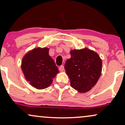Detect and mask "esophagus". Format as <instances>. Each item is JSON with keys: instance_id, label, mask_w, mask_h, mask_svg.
<instances>
[{"instance_id": "obj_1", "label": "esophagus", "mask_w": 125, "mask_h": 125, "mask_svg": "<svg viewBox=\"0 0 125 125\" xmlns=\"http://www.w3.org/2000/svg\"><path fill=\"white\" fill-rule=\"evenodd\" d=\"M59 69L60 71L63 72L64 70V67L63 66H59Z\"/></svg>"}]
</instances>
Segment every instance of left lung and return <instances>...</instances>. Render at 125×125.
Listing matches in <instances>:
<instances>
[{"mask_svg": "<svg viewBox=\"0 0 125 125\" xmlns=\"http://www.w3.org/2000/svg\"><path fill=\"white\" fill-rule=\"evenodd\" d=\"M71 58L64 64L71 85L79 92L89 91L95 85L101 75L102 60L96 53L88 49L73 50Z\"/></svg>", "mask_w": 125, "mask_h": 125, "instance_id": "obj_1", "label": "left lung"}]
</instances>
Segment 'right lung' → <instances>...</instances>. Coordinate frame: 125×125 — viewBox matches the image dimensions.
<instances>
[{"mask_svg": "<svg viewBox=\"0 0 125 125\" xmlns=\"http://www.w3.org/2000/svg\"><path fill=\"white\" fill-rule=\"evenodd\" d=\"M21 69L26 79L32 86L43 89L52 84L59 72L53 60L49 55V49H34L23 58Z\"/></svg>", "mask_w": 125, "mask_h": 125, "instance_id": "obj_1", "label": "right lung"}]
</instances>
